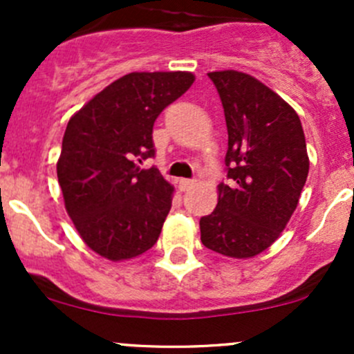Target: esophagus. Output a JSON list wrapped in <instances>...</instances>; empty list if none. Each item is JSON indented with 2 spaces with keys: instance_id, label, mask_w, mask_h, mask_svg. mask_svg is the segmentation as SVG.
Wrapping results in <instances>:
<instances>
[{
  "instance_id": "esophagus-1",
  "label": "esophagus",
  "mask_w": 354,
  "mask_h": 354,
  "mask_svg": "<svg viewBox=\"0 0 354 354\" xmlns=\"http://www.w3.org/2000/svg\"><path fill=\"white\" fill-rule=\"evenodd\" d=\"M195 185V181L194 180H187V178H185V180H180V190H188V188H192Z\"/></svg>"
}]
</instances>
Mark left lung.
Returning a JSON list of instances; mask_svg holds the SVG:
<instances>
[{
	"label": "left lung",
	"instance_id": "obj_1",
	"mask_svg": "<svg viewBox=\"0 0 354 354\" xmlns=\"http://www.w3.org/2000/svg\"><path fill=\"white\" fill-rule=\"evenodd\" d=\"M227 127V183L217 187L200 240L212 252L250 259L269 248L291 219L308 176L305 133L296 111L252 75L212 71Z\"/></svg>",
	"mask_w": 354,
	"mask_h": 354
}]
</instances>
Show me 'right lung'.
<instances>
[{"label":"right lung","instance_id":"obj_1","mask_svg":"<svg viewBox=\"0 0 354 354\" xmlns=\"http://www.w3.org/2000/svg\"><path fill=\"white\" fill-rule=\"evenodd\" d=\"M190 71H133L70 118L56 171L68 216L85 245L120 262L156 245L174 188L157 167L152 128L194 84Z\"/></svg>","mask_w":354,"mask_h":354}]
</instances>
